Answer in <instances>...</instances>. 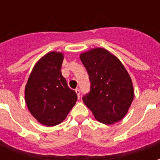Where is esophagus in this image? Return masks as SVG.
<instances>
[{"mask_svg": "<svg viewBox=\"0 0 160 160\" xmlns=\"http://www.w3.org/2000/svg\"><path fill=\"white\" fill-rule=\"evenodd\" d=\"M75 92H76L77 95H78V98H80V90L79 89V88H76V89H75Z\"/></svg>", "mask_w": 160, "mask_h": 160, "instance_id": "obj_1", "label": "esophagus"}]
</instances>
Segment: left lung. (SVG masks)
I'll return each instance as SVG.
<instances>
[{
	"label": "left lung",
	"instance_id": "left-lung-1",
	"mask_svg": "<svg viewBox=\"0 0 160 160\" xmlns=\"http://www.w3.org/2000/svg\"><path fill=\"white\" fill-rule=\"evenodd\" d=\"M90 80L82 100L98 122L112 124L127 114L134 98L132 80L120 61L102 48L80 55Z\"/></svg>",
	"mask_w": 160,
	"mask_h": 160
}]
</instances>
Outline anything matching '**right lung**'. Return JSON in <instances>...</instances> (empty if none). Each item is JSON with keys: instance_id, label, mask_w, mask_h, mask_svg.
<instances>
[{"instance_id": "1", "label": "right lung", "mask_w": 160, "mask_h": 160, "mask_svg": "<svg viewBox=\"0 0 160 160\" xmlns=\"http://www.w3.org/2000/svg\"><path fill=\"white\" fill-rule=\"evenodd\" d=\"M63 55L49 52L36 63L26 86L27 107L40 123L56 126L73 107L77 94L70 89L62 74Z\"/></svg>"}]
</instances>
